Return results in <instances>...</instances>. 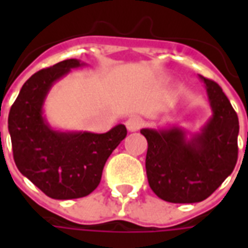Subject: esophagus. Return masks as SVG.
<instances>
[{
	"label": "esophagus",
	"mask_w": 248,
	"mask_h": 248,
	"mask_svg": "<svg viewBox=\"0 0 248 248\" xmlns=\"http://www.w3.org/2000/svg\"><path fill=\"white\" fill-rule=\"evenodd\" d=\"M126 127L129 131H138V130L142 127V119L140 117H130L127 121H126Z\"/></svg>",
	"instance_id": "34e87169"
}]
</instances>
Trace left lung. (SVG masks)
Masks as SVG:
<instances>
[{"instance_id": "obj_1", "label": "left lung", "mask_w": 248, "mask_h": 248, "mask_svg": "<svg viewBox=\"0 0 248 248\" xmlns=\"http://www.w3.org/2000/svg\"><path fill=\"white\" fill-rule=\"evenodd\" d=\"M211 117L197 133L178 124L142 129L147 140L146 174L156 197L171 203L202 202L234 170L239 121L217 82L199 76Z\"/></svg>"}]
</instances>
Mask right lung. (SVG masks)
Returning a JSON list of instances; mask_svg holds the SVG:
<instances>
[{"instance_id": "obj_1", "label": "right lung", "mask_w": 248, "mask_h": 248, "mask_svg": "<svg viewBox=\"0 0 248 248\" xmlns=\"http://www.w3.org/2000/svg\"><path fill=\"white\" fill-rule=\"evenodd\" d=\"M85 65L71 58L37 71L21 87L9 113L19 172L53 199H76L94 191L108 158L127 134L121 124L103 134L57 130L49 124L44 105L51 87L71 69Z\"/></svg>"}]
</instances>
